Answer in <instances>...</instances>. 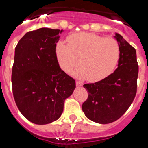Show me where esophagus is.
I'll list each match as a JSON object with an SVG mask.
<instances>
[{"label":"esophagus","instance_id":"1","mask_svg":"<svg viewBox=\"0 0 148 148\" xmlns=\"http://www.w3.org/2000/svg\"><path fill=\"white\" fill-rule=\"evenodd\" d=\"M83 85V83L80 82V81H76V86H81Z\"/></svg>","mask_w":148,"mask_h":148}]
</instances>
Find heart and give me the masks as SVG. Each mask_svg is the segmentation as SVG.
<instances>
[{"label":"heart","instance_id":"obj_1","mask_svg":"<svg viewBox=\"0 0 148 148\" xmlns=\"http://www.w3.org/2000/svg\"><path fill=\"white\" fill-rule=\"evenodd\" d=\"M68 45L58 42L55 53L60 67L70 72L80 61L74 76L96 82L113 71L119 58V45L116 39L90 32H80L68 37Z\"/></svg>","mask_w":148,"mask_h":148}]
</instances>
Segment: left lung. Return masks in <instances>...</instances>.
I'll use <instances>...</instances> for the list:
<instances>
[{
	"label": "left lung",
	"instance_id": "left-lung-1",
	"mask_svg": "<svg viewBox=\"0 0 148 148\" xmlns=\"http://www.w3.org/2000/svg\"><path fill=\"white\" fill-rule=\"evenodd\" d=\"M114 37L120 50L118 68L103 80L84 85L88 98L83 103V112L89 119L99 124L119 119L132 103L137 93L136 50L119 33Z\"/></svg>",
	"mask_w": 148,
	"mask_h": 148
}]
</instances>
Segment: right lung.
Instances as JSON below:
<instances>
[{
    "label": "right lung",
    "instance_id": "1",
    "mask_svg": "<svg viewBox=\"0 0 148 148\" xmlns=\"http://www.w3.org/2000/svg\"><path fill=\"white\" fill-rule=\"evenodd\" d=\"M63 30L40 28L26 32L15 49L12 87L23 116L37 125L62 116L64 100L73 93L75 80L61 69L55 48Z\"/></svg>",
    "mask_w": 148,
    "mask_h": 148
}]
</instances>
